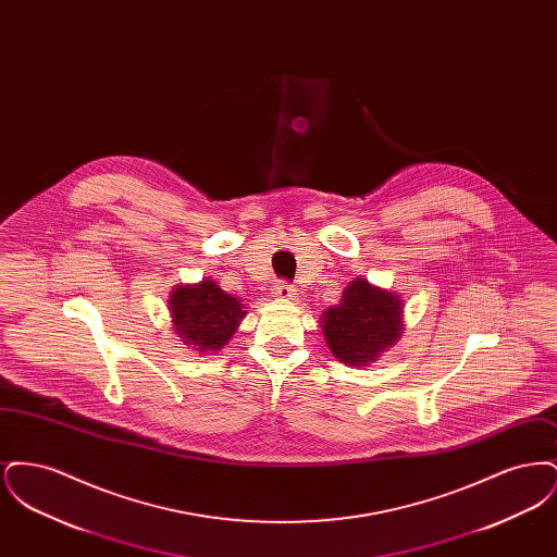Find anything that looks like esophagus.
<instances>
[{
  "label": "esophagus",
  "mask_w": 557,
  "mask_h": 557,
  "mask_svg": "<svg viewBox=\"0 0 557 557\" xmlns=\"http://www.w3.org/2000/svg\"><path fill=\"white\" fill-rule=\"evenodd\" d=\"M294 288H292L290 284H286V282H280V284H275L273 286V294H275V298H280V300H290L292 296H294Z\"/></svg>",
  "instance_id": "obj_1"
}]
</instances>
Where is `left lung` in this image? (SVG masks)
<instances>
[{
  "mask_svg": "<svg viewBox=\"0 0 557 557\" xmlns=\"http://www.w3.org/2000/svg\"><path fill=\"white\" fill-rule=\"evenodd\" d=\"M321 330L338 361L368 368L403 334L400 296L357 277L346 286L341 305L323 311Z\"/></svg>",
  "mask_w": 557,
  "mask_h": 557,
  "instance_id": "left-lung-1",
  "label": "left lung"
}]
</instances>
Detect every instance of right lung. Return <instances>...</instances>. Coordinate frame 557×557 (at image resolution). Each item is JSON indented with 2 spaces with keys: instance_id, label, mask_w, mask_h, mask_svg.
<instances>
[{
  "instance_id": "add662e5",
  "label": "right lung",
  "mask_w": 557,
  "mask_h": 557,
  "mask_svg": "<svg viewBox=\"0 0 557 557\" xmlns=\"http://www.w3.org/2000/svg\"><path fill=\"white\" fill-rule=\"evenodd\" d=\"M177 338L198 352H216L227 345L244 319V305L212 280L177 286L169 296Z\"/></svg>"
}]
</instances>
